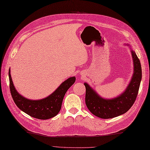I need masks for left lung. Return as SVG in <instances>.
<instances>
[{
    "mask_svg": "<svg viewBox=\"0 0 150 150\" xmlns=\"http://www.w3.org/2000/svg\"><path fill=\"white\" fill-rule=\"evenodd\" d=\"M126 45L129 46V44ZM129 48L133 62V74L126 90L120 95L111 99L104 98L88 83L84 84L86 87V104L94 115L101 119L116 117L127 112L135 103L142 79V68L135 52L131 47Z\"/></svg>",
    "mask_w": 150,
    "mask_h": 150,
    "instance_id": "obj_1",
    "label": "left lung"
}]
</instances>
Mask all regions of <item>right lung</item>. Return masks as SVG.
<instances>
[{
  "mask_svg": "<svg viewBox=\"0 0 150 150\" xmlns=\"http://www.w3.org/2000/svg\"><path fill=\"white\" fill-rule=\"evenodd\" d=\"M9 79L12 98L19 109L31 117L46 120L59 113L64 97L68 89L74 84L76 78L71 77L66 79L52 94L40 100L28 99L18 93L13 83L10 69H9Z\"/></svg>",
  "mask_w": 150,
  "mask_h": 150,
  "instance_id": "obj_1",
  "label": "right lung"
}]
</instances>
